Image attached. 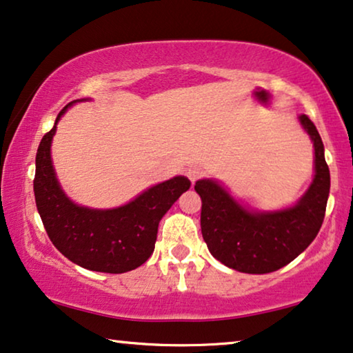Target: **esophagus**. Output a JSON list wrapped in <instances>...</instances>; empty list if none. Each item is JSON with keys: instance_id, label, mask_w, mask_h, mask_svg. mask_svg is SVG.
I'll use <instances>...</instances> for the list:
<instances>
[{"instance_id": "esophagus-1", "label": "esophagus", "mask_w": 353, "mask_h": 353, "mask_svg": "<svg viewBox=\"0 0 353 353\" xmlns=\"http://www.w3.org/2000/svg\"><path fill=\"white\" fill-rule=\"evenodd\" d=\"M186 175H188L189 180H191V183H196L199 178L203 175V170H202V168H199V167H192V168H188Z\"/></svg>"}]
</instances>
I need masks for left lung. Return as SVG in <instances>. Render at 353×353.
<instances>
[{
    "mask_svg": "<svg viewBox=\"0 0 353 353\" xmlns=\"http://www.w3.org/2000/svg\"><path fill=\"white\" fill-rule=\"evenodd\" d=\"M298 121L314 145V178L293 205L254 210L237 201L214 178L196 181L202 199L201 229L208 252L228 268L245 274L274 272L298 258L319 234L330 196V168L314 122Z\"/></svg>",
    "mask_w": 353,
    "mask_h": 353,
    "instance_id": "obj_1",
    "label": "left lung"
}]
</instances>
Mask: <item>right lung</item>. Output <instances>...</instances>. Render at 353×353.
Instances as JSON below:
<instances>
[{
	"label": "right lung",
	"instance_id": "add662e5",
	"mask_svg": "<svg viewBox=\"0 0 353 353\" xmlns=\"http://www.w3.org/2000/svg\"><path fill=\"white\" fill-rule=\"evenodd\" d=\"M85 100L90 99L66 105L52 130L39 143L33 181L38 213L50 242L70 261L95 272H129L154 252L162 216L188 191L191 181L183 175L173 176L113 208H92L71 201L55 173L50 146L62 116L78 101Z\"/></svg>",
	"mask_w": 353,
	"mask_h": 353
}]
</instances>
